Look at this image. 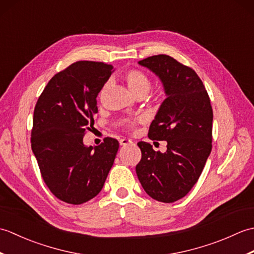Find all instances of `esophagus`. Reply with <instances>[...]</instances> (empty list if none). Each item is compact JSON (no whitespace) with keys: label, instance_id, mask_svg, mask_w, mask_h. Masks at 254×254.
<instances>
[{"label":"esophagus","instance_id":"esophagus-1","mask_svg":"<svg viewBox=\"0 0 254 254\" xmlns=\"http://www.w3.org/2000/svg\"><path fill=\"white\" fill-rule=\"evenodd\" d=\"M133 142L131 141V139L128 138H122L120 139V145H123V146H126V145H128V144H132Z\"/></svg>","mask_w":254,"mask_h":254}]
</instances>
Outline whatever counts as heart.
<instances>
[{"label": "heart", "mask_w": 254, "mask_h": 254, "mask_svg": "<svg viewBox=\"0 0 254 254\" xmlns=\"http://www.w3.org/2000/svg\"><path fill=\"white\" fill-rule=\"evenodd\" d=\"M124 79H126L127 87L133 95L141 93V91H146V93H148L150 86H152L150 79L143 72L137 71V69L128 71L124 75Z\"/></svg>", "instance_id": "1"}]
</instances>
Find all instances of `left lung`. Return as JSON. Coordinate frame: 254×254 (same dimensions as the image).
Instances as JSON below:
<instances>
[{
	"label": "left lung",
	"mask_w": 254,
	"mask_h": 254,
	"mask_svg": "<svg viewBox=\"0 0 254 254\" xmlns=\"http://www.w3.org/2000/svg\"><path fill=\"white\" fill-rule=\"evenodd\" d=\"M163 84L166 99L149 127L148 137L167 141L165 153L138 142L139 182L156 201L172 203L186 196L201 176L212 150L213 110L203 82L192 68L165 55L138 62Z\"/></svg>",
	"instance_id": "8db88e82"
}]
</instances>
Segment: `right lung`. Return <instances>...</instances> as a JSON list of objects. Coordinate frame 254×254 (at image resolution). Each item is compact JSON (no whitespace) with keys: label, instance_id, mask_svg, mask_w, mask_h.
Wrapping results in <instances>:
<instances>
[{"label":"right lung","instance_id":"1","mask_svg":"<svg viewBox=\"0 0 254 254\" xmlns=\"http://www.w3.org/2000/svg\"><path fill=\"white\" fill-rule=\"evenodd\" d=\"M110 64L78 61L55 75L37 101L31 149L50 191L68 204H83L105 185L119 149L116 138L84 144L98 112L97 96L113 73Z\"/></svg>","mask_w":254,"mask_h":254}]
</instances>
